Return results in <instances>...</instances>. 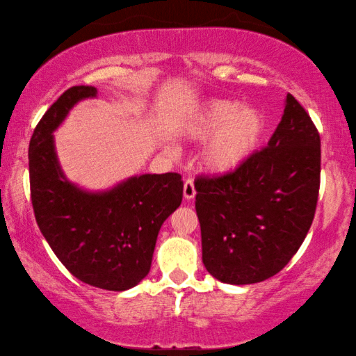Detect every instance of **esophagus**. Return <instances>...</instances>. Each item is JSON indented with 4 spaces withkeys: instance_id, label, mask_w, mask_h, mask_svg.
Instances as JSON below:
<instances>
[{
    "instance_id": "esophagus-1",
    "label": "esophagus",
    "mask_w": 356,
    "mask_h": 356,
    "mask_svg": "<svg viewBox=\"0 0 356 356\" xmlns=\"http://www.w3.org/2000/svg\"><path fill=\"white\" fill-rule=\"evenodd\" d=\"M196 196V188H195V184H193V180H186L184 184V197L185 200H193V197Z\"/></svg>"
}]
</instances>
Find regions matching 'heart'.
Instances as JSON below:
<instances>
[{"label": "heart", "mask_w": 356, "mask_h": 356, "mask_svg": "<svg viewBox=\"0 0 356 356\" xmlns=\"http://www.w3.org/2000/svg\"><path fill=\"white\" fill-rule=\"evenodd\" d=\"M180 134L190 141L209 140L202 150V166L212 174H227L256 154L265 134V118L254 106L231 99L201 102L184 120Z\"/></svg>", "instance_id": "heart-1"}]
</instances>
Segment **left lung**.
<instances>
[{"label":"left lung","mask_w":356,"mask_h":356,"mask_svg":"<svg viewBox=\"0 0 356 356\" xmlns=\"http://www.w3.org/2000/svg\"><path fill=\"white\" fill-rule=\"evenodd\" d=\"M196 213L202 262L226 284H254L281 272L312 225L321 186V136L287 94L267 147L238 170L200 177Z\"/></svg>","instance_id":"1"}]
</instances>
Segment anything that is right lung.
<instances>
[{
  "instance_id": "obj_1",
  "label": "right lung",
  "mask_w": 356,
  "mask_h": 356,
  "mask_svg": "<svg viewBox=\"0 0 356 356\" xmlns=\"http://www.w3.org/2000/svg\"><path fill=\"white\" fill-rule=\"evenodd\" d=\"M97 97L74 86L48 108L29 141V184L42 236L69 272L89 286L122 292L150 270L159 231L182 202L180 174H141L104 191L70 182L61 170L55 131L78 102Z\"/></svg>"
}]
</instances>
